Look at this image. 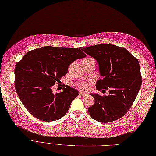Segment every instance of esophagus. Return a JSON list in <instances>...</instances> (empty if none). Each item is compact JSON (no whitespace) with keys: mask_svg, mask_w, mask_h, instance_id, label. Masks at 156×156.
<instances>
[{"mask_svg":"<svg viewBox=\"0 0 156 156\" xmlns=\"http://www.w3.org/2000/svg\"><path fill=\"white\" fill-rule=\"evenodd\" d=\"M79 95L81 96H83V97H85V96H86L88 95V94H87V93H83V92H82V91H80V92H79Z\"/></svg>","mask_w":156,"mask_h":156,"instance_id":"obj_1","label":"esophagus"}]
</instances>
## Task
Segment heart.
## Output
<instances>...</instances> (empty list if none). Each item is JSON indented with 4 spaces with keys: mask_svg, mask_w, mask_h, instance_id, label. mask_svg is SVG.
<instances>
[{
    "mask_svg": "<svg viewBox=\"0 0 156 156\" xmlns=\"http://www.w3.org/2000/svg\"><path fill=\"white\" fill-rule=\"evenodd\" d=\"M86 59H90V58H86ZM85 59V60H86ZM77 86L82 90H87L88 87H89V84L87 83H85V82H82V83H79V84H77Z\"/></svg>",
    "mask_w": 156,
    "mask_h": 156,
    "instance_id": "heart-1",
    "label": "heart"
}]
</instances>
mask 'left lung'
<instances>
[{
  "mask_svg": "<svg viewBox=\"0 0 156 156\" xmlns=\"http://www.w3.org/2000/svg\"><path fill=\"white\" fill-rule=\"evenodd\" d=\"M94 58L98 64L102 79L98 80V91L109 90L108 96L91 93L94 104L88 112L95 121L110 122L124 116L134 102L142 85L139 62L124 48L109 44H100L81 48Z\"/></svg>",
  "mask_w": 156,
  "mask_h": 156,
  "instance_id": "obj_1",
  "label": "left lung"
}]
</instances>
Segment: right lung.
<instances>
[{
	"instance_id": "1",
	"label": "right lung",
	"mask_w": 156,
	"mask_h": 156,
	"mask_svg": "<svg viewBox=\"0 0 156 156\" xmlns=\"http://www.w3.org/2000/svg\"><path fill=\"white\" fill-rule=\"evenodd\" d=\"M86 56L81 48L45 46L26 53L16 65L14 85L28 112L46 122L64 116L77 96L78 91L65 86L62 92L54 93L51 87L66 75L72 62Z\"/></svg>"
}]
</instances>
